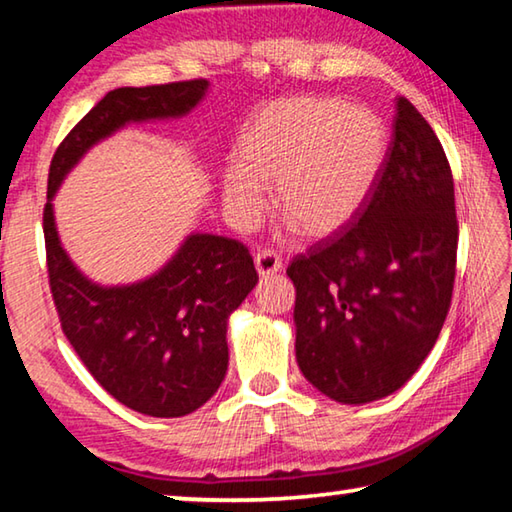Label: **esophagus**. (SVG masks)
<instances>
[{"instance_id": "34e87169", "label": "esophagus", "mask_w": 512, "mask_h": 512, "mask_svg": "<svg viewBox=\"0 0 512 512\" xmlns=\"http://www.w3.org/2000/svg\"><path fill=\"white\" fill-rule=\"evenodd\" d=\"M255 268L262 277H271L282 268V259L273 250H259L255 255Z\"/></svg>"}]
</instances>
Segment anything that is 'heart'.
I'll use <instances>...</instances> for the list:
<instances>
[{
    "mask_svg": "<svg viewBox=\"0 0 512 512\" xmlns=\"http://www.w3.org/2000/svg\"><path fill=\"white\" fill-rule=\"evenodd\" d=\"M386 128L375 112L332 97H287L248 121L239 162L223 171L225 210L250 223L275 187V214L302 239L320 241L350 225L386 158Z\"/></svg>",
    "mask_w": 512,
    "mask_h": 512,
    "instance_id": "1",
    "label": "heart"
}]
</instances>
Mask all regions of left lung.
<instances>
[{
    "mask_svg": "<svg viewBox=\"0 0 512 512\" xmlns=\"http://www.w3.org/2000/svg\"><path fill=\"white\" fill-rule=\"evenodd\" d=\"M458 221L443 144L409 99L366 203L332 239L293 257L296 359L341 404L395 393L427 359L452 305Z\"/></svg>",
    "mask_w": 512,
    "mask_h": 512,
    "instance_id": "1",
    "label": "left lung"
}]
</instances>
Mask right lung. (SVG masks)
<instances>
[{
  "label": "right lung",
  "instance_id": "right-lung-1",
  "mask_svg": "<svg viewBox=\"0 0 512 512\" xmlns=\"http://www.w3.org/2000/svg\"><path fill=\"white\" fill-rule=\"evenodd\" d=\"M205 92V79L112 90L69 131L49 167L42 230L60 327L117 402L153 418L192 413L221 386L228 316L259 280L253 257L237 239L189 235L155 275L101 287L60 246L51 198L90 146L133 121L183 117Z\"/></svg>",
  "mask_w": 512,
  "mask_h": 512
}]
</instances>
